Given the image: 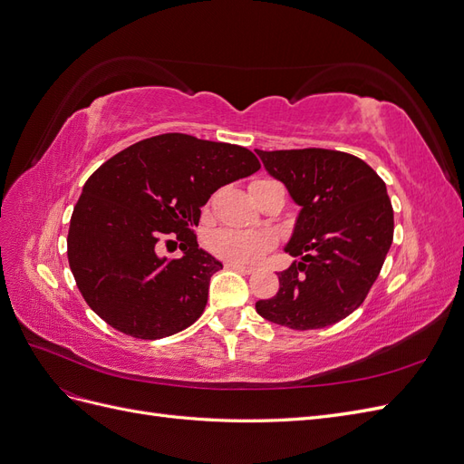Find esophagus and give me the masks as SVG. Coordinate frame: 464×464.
<instances>
[{
    "label": "esophagus",
    "instance_id": "1",
    "mask_svg": "<svg viewBox=\"0 0 464 464\" xmlns=\"http://www.w3.org/2000/svg\"><path fill=\"white\" fill-rule=\"evenodd\" d=\"M224 266H227V269H232V271H237V273H244V275H249L251 271H254V269H251V266L234 263V261H227V263H224Z\"/></svg>",
    "mask_w": 464,
    "mask_h": 464
}]
</instances>
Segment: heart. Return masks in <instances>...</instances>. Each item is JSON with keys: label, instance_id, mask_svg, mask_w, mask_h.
Wrapping results in <instances>:
<instances>
[{"label": "heart", "instance_id": "b5f03b06", "mask_svg": "<svg viewBox=\"0 0 464 464\" xmlns=\"http://www.w3.org/2000/svg\"><path fill=\"white\" fill-rule=\"evenodd\" d=\"M273 246V237L259 230L220 228L208 237V247L215 256L240 265L257 263Z\"/></svg>", "mask_w": 464, "mask_h": 464}]
</instances>
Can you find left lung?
<instances>
[{
  "instance_id": "8db88e82",
  "label": "left lung",
  "mask_w": 464,
  "mask_h": 464,
  "mask_svg": "<svg viewBox=\"0 0 464 464\" xmlns=\"http://www.w3.org/2000/svg\"><path fill=\"white\" fill-rule=\"evenodd\" d=\"M256 152L300 207L285 246L300 259L278 273V292L256 310L288 329L329 327L358 310L383 266L395 224L385 181L341 150Z\"/></svg>"
}]
</instances>
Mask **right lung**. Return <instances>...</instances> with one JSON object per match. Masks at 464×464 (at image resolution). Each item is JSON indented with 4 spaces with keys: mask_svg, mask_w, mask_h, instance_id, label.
I'll return each instance as SVG.
<instances>
[{
    "mask_svg": "<svg viewBox=\"0 0 464 464\" xmlns=\"http://www.w3.org/2000/svg\"><path fill=\"white\" fill-rule=\"evenodd\" d=\"M259 168L246 147L184 133L143 139L106 160L82 186L67 234L69 266L91 310L145 341L198 321L222 263L199 247L193 227L210 195ZM166 233L177 234L179 260L158 254Z\"/></svg>",
    "mask_w": 464,
    "mask_h": 464,
    "instance_id": "1",
    "label": "right lung"
}]
</instances>
